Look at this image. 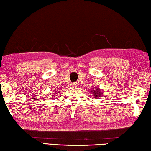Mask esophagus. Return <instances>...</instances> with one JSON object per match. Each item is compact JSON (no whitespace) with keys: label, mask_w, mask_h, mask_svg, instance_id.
<instances>
[{"label":"esophagus","mask_w":151,"mask_h":151,"mask_svg":"<svg viewBox=\"0 0 151 151\" xmlns=\"http://www.w3.org/2000/svg\"><path fill=\"white\" fill-rule=\"evenodd\" d=\"M72 86H74V87H76L78 86V84L76 83H74L72 84Z\"/></svg>","instance_id":"esophagus-1"}]
</instances>
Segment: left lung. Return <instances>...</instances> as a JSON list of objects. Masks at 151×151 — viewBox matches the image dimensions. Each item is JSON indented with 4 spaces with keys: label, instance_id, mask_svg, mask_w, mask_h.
Returning <instances> with one entry per match:
<instances>
[{
    "label": "left lung",
    "instance_id": "obj_1",
    "mask_svg": "<svg viewBox=\"0 0 151 151\" xmlns=\"http://www.w3.org/2000/svg\"><path fill=\"white\" fill-rule=\"evenodd\" d=\"M92 93H94L93 94L95 96L96 98H98V97H100L101 96V92H100V91H99V90H98V88H97V90H95V92H94V90H92Z\"/></svg>",
    "mask_w": 151,
    "mask_h": 151
}]
</instances>
